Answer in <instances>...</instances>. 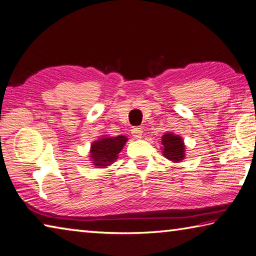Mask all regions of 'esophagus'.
<instances>
[{"mask_svg":"<svg viewBox=\"0 0 256 256\" xmlns=\"http://www.w3.org/2000/svg\"><path fill=\"white\" fill-rule=\"evenodd\" d=\"M132 136L136 138H142V133H144V131H142V128H134L132 130Z\"/></svg>","mask_w":256,"mask_h":256,"instance_id":"34e87169","label":"esophagus"}]
</instances>
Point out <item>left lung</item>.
Instances as JSON below:
<instances>
[{"label": "left lung", "instance_id": "8db88e82", "mask_svg": "<svg viewBox=\"0 0 256 256\" xmlns=\"http://www.w3.org/2000/svg\"><path fill=\"white\" fill-rule=\"evenodd\" d=\"M162 154L172 162H180L185 158V144L183 138L172 133L162 136Z\"/></svg>", "mask_w": 256, "mask_h": 256}]
</instances>
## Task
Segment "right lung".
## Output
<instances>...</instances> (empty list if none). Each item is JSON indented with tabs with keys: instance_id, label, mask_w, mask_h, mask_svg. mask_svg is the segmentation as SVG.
I'll return each instance as SVG.
<instances>
[{
	"instance_id": "1",
	"label": "right lung",
	"mask_w": 256,
	"mask_h": 256,
	"mask_svg": "<svg viewBox=\"0 0 256 256\" xmlns=\"http://www.w3.org/2000/svg\"><path fill=\"white\" fill-rule=\"evenodd\" d=\"M128 138L123 136H102L99 140L92 142L90 148V158L92 164L97 168H106L115 162L118 154L126 144Z\"/></svg>"
}]
</instances>
